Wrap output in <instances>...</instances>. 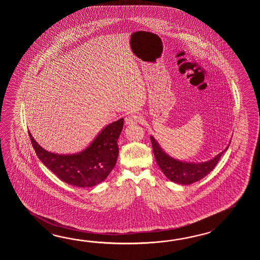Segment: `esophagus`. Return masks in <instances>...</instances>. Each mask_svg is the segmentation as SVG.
<instances>
[{"label": "esophagus", "instance_id": "esophagus-1", "mask_svg": "<svg viewBox=\"0 0 260 260\" xmlns=\"http://www.w3.org/2000/svg\"><path fill=\"white\" fill-rule=\"evenodd\" d=\"M139 118L140 117L137 115V114H132V115H129V116L125 118V123L126 124H136L139 122Z\"/></svg>", "mask_w": 260, "mask_h": 260}]
</instances>
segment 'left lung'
<instances>
[{
    "instance_id": "obj_1",
    "label": "left lung",
    "mask_w": 260,
    "mask_h": 260,
    "mask_svg": "<svg viewBox=\"0 0 260 260\" xmlns=\"http://www.w3.org/2000/svg\"><path fill=\"white\" fill-rule=\"evenodd\" d=\"M150 140L152 144L155 159L161 172L170 181L181 185H189L206 177L216 167V164L220 159L221 155L230 147L229 144L222 152L207 161L188 162L177 160L166 153L152 136H150Z\"/></svg>"
}]
</instances>
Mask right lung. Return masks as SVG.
<instances>
[{
    "mask_svg": "<svg viewBox=\"0 0 260 260\" xmlns=\"http://www.w3.org/2000/svg\"><path fill=\"white\" fill-rule=\"evenodd\" d=\"M123 118L111 122L100 131L82 151L57 154L43 149L28 133L35 152L41 161L62 181L79 188H91L104 181L116 165L119 154L118 138Z\"/></svg>",
    "mask_w": 260,
    "mask_h": 260,
    "instance_id": "right-lung-1",
    "label": "right lung"
}]
</instances>
